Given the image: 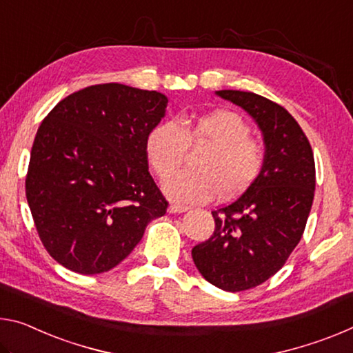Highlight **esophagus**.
<instances>
[{
    "instance_id": "esophagus-1",
    "label": "esophagus",
    "mask_w": 353,
    "mask_h": 353,
    "mask_svg": "<svg viewBox=\"0 0 353 353\" xmlns=\"http://www.w3.org/2000/svg\"><path fill=\"white\" fill-rule=\"evenodd\" d=\"M188 207L187 205H181V204H171L168 207V212L170 214H182V212H187Z\"/></svg>"
}]
</instances>
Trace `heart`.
I'll use <instances>...</instances> for the list:
<instances>
[{"label":"heart","instance_id":"b5f03b06","mask_svg":"<svg viewBox=\"0 0 353 353\" xmlns=\"http://www.w3.org/2000/svg\"><path fill=\"white\" fill-rule=\"evenodd\" d=\"M242 116L215 110L181 122L163 121L149 132L146 155L157 176L167 177L185 159L188 147L209 145L197 161L198 170L166 179L165 193L181 203H201L215 194L228 199L248 190L264 170V146L250 137Z\"/></svg>","mask_w":353,"mask_h":353}]
</instances>
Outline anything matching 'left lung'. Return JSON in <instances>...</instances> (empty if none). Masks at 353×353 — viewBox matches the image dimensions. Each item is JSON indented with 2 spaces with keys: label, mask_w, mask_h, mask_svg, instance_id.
<instances>
[{
  "label": "left lung",
  "mask_w": 353,
  "mask_h": 353,
  "mask_svg": "<svg viewBox=\"0 0 353 353\" xmlns=\"http://www.w3.org/2000/svg\"><path fill=\"white\" fill-rule=\"evenodd\" d=\"M216 94L256 121L265 161L242 196L212 212L215 231L192 256L210 284L240 292L275 275L299 245L314 199L316 165L310 141L286 108L254 92Z\"/></svg>",
  "instance_id": "1"
}]
</instances>
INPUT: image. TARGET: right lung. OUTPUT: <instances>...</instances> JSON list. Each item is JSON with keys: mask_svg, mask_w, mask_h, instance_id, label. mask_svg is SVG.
Returning <instances> with one entry per match:
<instances>
[{"mask_svg": "<svg viewBox=\"0 0 353 353\" xmlns=\"http://www.w3.org/2000/svg\"><path fill=\"white\" fill-rule=\"evenodd\" d=\"M166 103L157 91L105 83L67 96L42 121L26 199L42 245L61 265L81 275L108 272L166 214L146 155Z\"/></svg>", "mask_w": 353, "mask_h": 353, "instance_id": "1", "label": "right lung"}]
</instances>
